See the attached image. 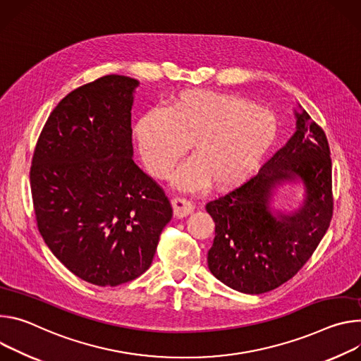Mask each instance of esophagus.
<instances>
[{
	"mask_svg": "<svg viewBox=\"0 0 361 361\" xmlns=\"http://www.w3.org/2000/svg\"><path fill=\"white\" fill-rule=\"evenodd\" d=\"M172 208H173V215L176 218L188 216L193 211V205L183 197H173L172 199Z\"/></svg>",
	"mask_w": 361,
	"mask_h": 361,
	"instance_id": "esophagus-1",
	"label": "esophagus"
}]
</instances>
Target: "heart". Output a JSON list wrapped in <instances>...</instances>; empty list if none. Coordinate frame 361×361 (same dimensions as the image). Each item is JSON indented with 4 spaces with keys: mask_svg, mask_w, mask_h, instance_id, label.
Returning a JSON list of instances; mask_svg holds the SVG:
<instances>
[{
    "mask_svg": "<svg viewBox=\"0 0 361 361\" xmlns=\"http://www.w3.org/2000/svg\"><path fill=\"white\" fill-rule=\"evenodd\" d=\"M133 136L153 176L168 178L189 145L193 156L175 173V186L195 190L209 182L228 189L243 182L275 145L278 120L241 96L195 89L143 113Z\"/></svg>",
    "mask_w": 361,
    "mask_h": 361,
    "instance_id": "1",
    "label": "heart"
}]
</instances>
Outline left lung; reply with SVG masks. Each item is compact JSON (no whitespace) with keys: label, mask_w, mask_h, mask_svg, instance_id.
<instances>
[{"label":"left lung","mask_w":361,"mask_h":361,"mask_svg":"<svg viewBox=\"0 0 361 361\" xmlns=\"http://www.w3.org/2000/svg\"><path fill=\"white\" fill-rule=\"evenodd\" d=\"M297 130L248 182L207 204L215 222L208 267L221 283L264 294L310 259L333 216L331 157L326 133L300 106ZM300 180L305 199L286 214L270 207L279 186Z\"/></svg>","instance_id":"8db88e82"}]
</instances>
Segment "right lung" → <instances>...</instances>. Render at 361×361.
Instances as JSON below:
<instances>
[{"instance_id": "right-lung-1", "label": "right lung", "mask_w": 361, "mask_h": 361, "mask_svg": "<svg viewBox=\"0 0 361 361\" xmlns=\"http://www.w3.org/2000/svg\"><path fill=\"white\" fill-rule=\"evenodd\" d=\"M137 86L110 74L68 93L49 116L30 169L44 243L68 271L99 287L142 275L173 214L162 188L133 162Z\"/></svg>"}]
</instances>
